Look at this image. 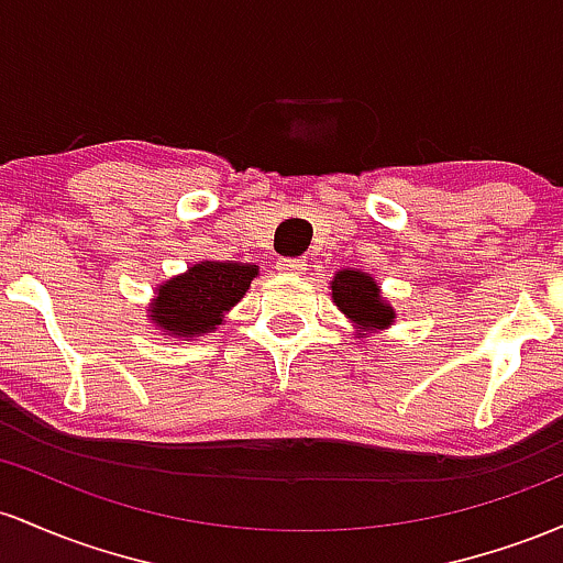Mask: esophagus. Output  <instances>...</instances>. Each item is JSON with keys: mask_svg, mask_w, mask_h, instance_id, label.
I'll use <instances>...</instances> for the list:
<instances>
[{"mask_svg": "<svg viewBox=\"0 0 563 563\" xmlns=\"http://www.w3.org/2000/svg\"><path fill=\"white\" fill-rule=\"evenodd\" d=\"M306 261H302V257H282L279 263H276V268L282 271V274H287V276H298V274H302V271H306Z\"/></svg>", "mask_w": 563, "mask_h": 563, "instance_id": "34e87169", "label": "esophagus"}]
</instances>
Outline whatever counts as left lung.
<instances>
[{
  "instance_id": "8db88e82",
  "label": "left lung",
  "mask_w": 563,
  "mask_h": 563,
  "mask_svg": "<svg viewBox=\"0 0 563 563\" xmlns=\"http://www.w3.org/2000/svg\"><path fill=\"white\" fill-rule=\"evenodd\" d=\"M332 302L351 321L356 338H369L372 332L388 330L396 321V308L383 298L380 284L372 274L358 268L334 271Z\"/></svg>"
}]
</instances>
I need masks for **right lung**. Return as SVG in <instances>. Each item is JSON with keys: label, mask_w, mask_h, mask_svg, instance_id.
I'll return each mask as SVG.
<instances>
[{"label": "right lung", "mask_w": 563, "mask_h": 563, "mask_svg": "<svg viewBox=\"0 0 563 563\" xmlns=\"http://www.w3.org/2000/svg\"><path fill=\"white\" fill-rule=\"evenodd\" d=\"M261 276L255 263L199 261L178 276L156 284L148 302V321L162 334L197 340L218 330L225 313L247 295L252 279Z\"/></svg>", "instance_id": "add662e5"}]
</instances>
